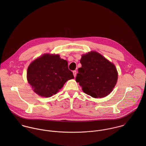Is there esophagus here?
<instances>
[{"label":"esophagus","instance_id":"34e87169","mask_svg":"<svg viewBox=\"0 0 146 146\" xmlns=\"http://www.w3.org/2000/svg\"><path fill=\"white\" fill-rule=\"evenodd\" d=\"M76 70H74V71H73V74H74V77H75L76 76Z\"/></svg>","mask_w":146,"mask_h":146}]
</instances>
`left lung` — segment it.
Here are the masks:
<instances>
[{
	"label": "left lung",
	"instance_id": "1",
	"mask_svg": "<svg viewBox=\"0 0 146 146\" xmlns=\"http://www.w3.org/2000/svg\"><path fill=\"white\" fill-rule=\"evenodd\" d=\"M76 82L84 93L94 98H102L113 90L117 80L115 65L96 52L84 54L80 60Z\"/></svg>",
	"mask_w": 146,
	"mask_h": 146
}]
</instances>
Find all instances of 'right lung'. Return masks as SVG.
Masks as SVG:
<instances>
[{"instance_id":"1","label":"right lung","mask_w":146,"mask_h":146,"mask_svg":"<svg viewBox=\"0 0 146 146\" xmlns=\"http://www.w3.org/2000/svg\"><path fill=\"white\" fill-rule=\"evenodd\" d=\"M74 78L67 61L59 55L44 54L27 68L29 83L36 93L42 97H50L56 94L67 80Z\"/></svg>"}]
</instances>
